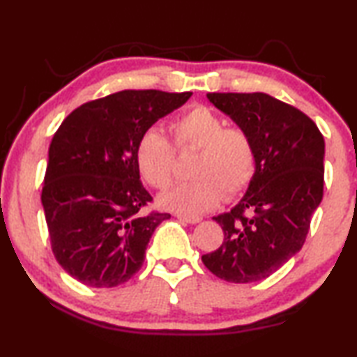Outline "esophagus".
<instances>
[{
    "label": "esophagus",
    "instance_id": "obj_1",
    "mask_svg": "<svg viewBox=\"0 0 357 357\" xmlns=\"http://www.w3.org/2000/svg\"><path fill=\"white\" fill-rule=\"evenodd\" d=\"M176 217H178L179 220H183V222H185V223H198V222L202 220L200 217H197V215H184V214H176Z\"/></svg>",
    "mask_w": 357,
    "mask_h": 357
}]
</instances>
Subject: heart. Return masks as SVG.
<instances>
[{
  "label": "heart",
  "instance_id": "b5f03b06",
  "mask_svg": "<svg viewBox=\"0 0 357 357\" xmlns=\"http://www.w3.org/2000/svg\"><path fill=\"white\" fill-rule=\"evenodd\" d=\"M178 153L197 149L187 183L160 198L165 208L184 214H203L225 195L227 200L247 189L257 172V151L249 132L225 126L214 110L195 105L170 124ZM160 132L144 130L135 146V160L144 181L157 190L170 187L174 178L176 151Z\"/></svg>",
  "mask_w": 357,
  "mask_h": 357
}]
</instances>
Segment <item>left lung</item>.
Masks as SVG:
<instances>
[{
    "label": "left lung",
    "mask_w": 357,
    "mask_h": 357,
    "mask_svg": "<svg viewBox=\"0 0 357 357\" xmlns=\"http://www.w3.org/2000/svg\"><path fill=\"white\" fill-rule=\"evenodd\" d=\"M208 99L249 132L257 172L243 200L214 217L223 243L202 261L231 283L268 279L302 249L321 203L324 138L305 113L269 94L208 93Z\"/></svg>",
    "instance_id": "1"
}]
</instances>
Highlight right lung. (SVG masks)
<instances>
[{
  "mask_svg": "<svg viewBox=\"0 0 357 357\" xmlns=\"http://www.w3.org/2000/svg\"><path fill=\"white\" fill-rule=\"evenodd\" d=\"M192 93L124 89L69 113L52 138L42 206L52 252L83 285L113 288L144 261L155 227L168 213L151 211L135 146L157 119Z\"/></svg>",
  "mask_w": 357,
  "mask_h": 357,
  "instance_id": "obj_1",
  "label": "right lung"
}]
</instances>
